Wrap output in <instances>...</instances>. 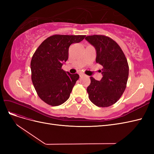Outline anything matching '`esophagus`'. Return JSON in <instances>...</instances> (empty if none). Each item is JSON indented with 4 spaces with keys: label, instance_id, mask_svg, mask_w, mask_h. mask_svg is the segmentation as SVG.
<instances>
[{
    "label": "esophagus",
    "instance_id": "obj_1",
    "mask_svg": "<svg viewBox=\"0 0 154 154\" xmlns=\"http://www.w3.org/2000/svg\"><path fill=\"white\" fill-rule=\"evenodd\" d=\"M80 78H83V77H85V76H86L84 74H80Z\"/></svg>",
    "mask_w": 154,
    "mask_h": 154
}]
</instances>
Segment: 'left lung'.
Listing matches in <instances>:
<instances>
[{"label":"left lung","instance_id":"1","mask_svg":"<svg viewBox=\"0 0 154 154\" xmlns=\"http://www.w3.org/2000/svg\"><path fill=\"white\" fill-rule=\"evenodd\" d=\"M85 39L96 50V62L103 67L100 81L91 77L87 91L89 100L99 107L116 103L127 87L129 67L127 60L119 45L109 36L91 35Z\"/></svg>","mask_w":154,"mask_h":154}]
</instances>
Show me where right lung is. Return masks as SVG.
<instances>
[{"label":"right lung","mask_w":154,"mask_h":154,"mask_svg":"<svg viewBox=\"0 0 154 154\" xmlns=\"http://www.w3.org/2000/svg\"><path fill=\"white\" fill-rule=\"evenodd\" d=\"M85 35H54L46 38L32 55L31 80L40 98L51 106L66 102L79 79L62 69L69 56V46L82 41Z\"/></svg>","instance_id":"right-lung-1"}]
</instances>
